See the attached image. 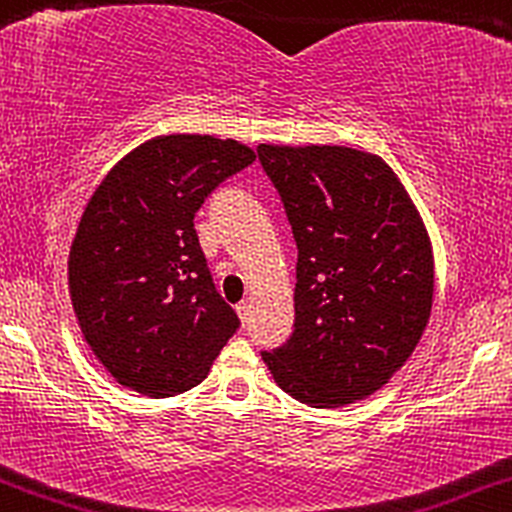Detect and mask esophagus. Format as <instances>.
Instances as JSON below:
<instances>
[{
    "mask_svg": "<svg viewBox=\"0 0 512 512\" xmlns=\"http://www.w3.org/2000/svg\"><path fill=\"white\" fill-rule=\"evenodd\" d=\"M236 313H239L241 323L249 325V320H251V300H241V303L236 305Z\"/></svg>",
    "mask_w": 512,
    "mask_h": 512,
    "instance_id": "esophagus-1",
    "label": "esophagus"
}]
</instances>
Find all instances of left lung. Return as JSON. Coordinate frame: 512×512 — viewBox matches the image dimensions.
<instances>
[{
  "mask_svg": "<svg viewBox=\"0 0 512 512\" xmlns=\"http://www.w3.org/2000/svg\"><path fill=\"white\" fill-rule=\"evenodd\" d=\"M298 246L291 340L263 362L318 409L382 389L412 357L434 298V254L412 197L372 152L258 145Z\"/></svg>",
  "mask_w": 512,
  "mask_h": 512,
  "instance_id": "1",
  "label": "left lung"
}]
</instances>
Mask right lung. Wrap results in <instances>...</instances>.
Here are the masks:
<instances>
[{
	"label": "right lung",
	"mask_w": 512,
	"mask_h": 512,
	"mask_svg": "<svg viewBox=\"0 0 512 512\" xmlns=\"http://www.w3.org/2000/svg\"><path fill=\"white\" fill-rule=\"evenodd\" d=\"M256 160L214 135H160L93 192L68 254V293L93 355L123 387L175 397L239 328L194 231L204 199Z\"/></svg>",
	"instance_id": "1"
}]
</instances>
